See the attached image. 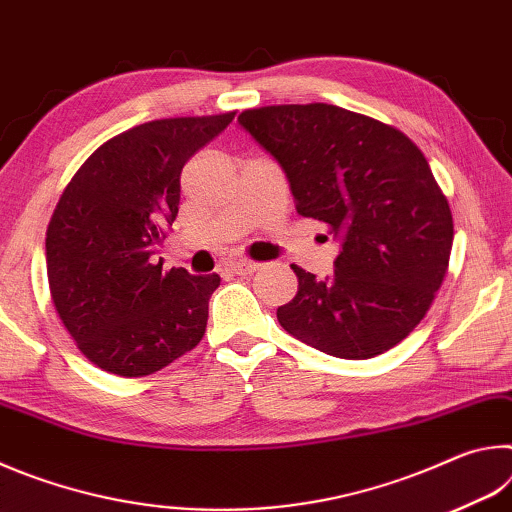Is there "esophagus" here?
Returning <instances> with one entry per match:
<instances>
[{
    "label": "esophagus",
    "mask_w": 512,
    "mask_h": 512,
    "mask_svg": "<svg viewBox=\"0 0 512 512\" xmlns=\"http://www.w3.org/2000/svg\"><path fill=\"white\" fill-rule=\"evenodd\" d=\"M259 268V264L255 262H244V259H239V262H230L228 264V271H232L235 275H253Z\"/></svg>",
    "instance_id": "34e87169"
}]
</instances>
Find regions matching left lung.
<instances>
[{
  "mask_svg": "<svg viewBox=\"0 0 512 512\" xmlns=\"http://www.w3.org/2000/svg\"><path fill=\"white\" fill-rule=\"evenodd\" d=\"M239 126L287 173L300 216L341 241L334 275L291 264L277 307L291 336L339 359H372L413 332L443 284L454 241L447 198L409 137L327 103L244 110Z\"/></svg>",
  "mask_w": 512,
  "mask_h": 512,
  "instance_id": "obj_1",
  "label": "left lung"
}]
</instances>
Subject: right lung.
I'll return each instance as SVG.
<instances>
[{
  "label": "right lung",
  "instance_id": "obj_1",
  "mask_svg": "<svg viewBox=\"0 0 512 512\" xmlns=\"http://www.w3.org/2000/svg\"><path fill=\"white\" fill-rule=\"evenodd\" d=\"M232 119L146 121L101 144L60 196L45 241L51 300L101 370L153 375L201 343L221 277L162 273L151 255L178 216L185 162Z\"/></svg>",
  "mask_w": 512,
  "mask_h": 512
}]
</instances>
